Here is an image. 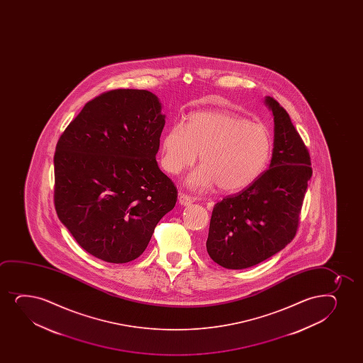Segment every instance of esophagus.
Here are the masks:
<instances>
[{"mask_svg":"<svg viewBox=\"0 0 363 363\" xmlns=\"http://www.w3.org/2000/svg\"><path fill=\"white\" fill-rule=\"evenodd\" d=\"M178 201H179V203L182 204V206H189V204L194 203V202L196 201V199L189 196V195H185V194H179Z\"/></svg>","mask_w":363,"mask_h":363,"instance_id":"34e87169","label":"esophagus"}]
</instances>
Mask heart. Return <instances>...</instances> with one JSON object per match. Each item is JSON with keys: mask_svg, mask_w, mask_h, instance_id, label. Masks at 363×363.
<instances>
[{"mask_svg": "<svg viewBox=\"0 0 363 363\" xmlns=\"http://www.w3.org/2000/svg\"><path fill=\"white\" fill-rule=\"evenodd\" d=\"M162 166L179 174L200 154L201 164L186 184L208 189L218 184L226 192L245 190L258 179L272 154V137L263 123L229 111H200L186 125L175 123L163 138Z\"/></svg>", "mask_w": 363, "mask_h": 363, "instance_id": "obj_1", "label": "heart"}]
</instances>
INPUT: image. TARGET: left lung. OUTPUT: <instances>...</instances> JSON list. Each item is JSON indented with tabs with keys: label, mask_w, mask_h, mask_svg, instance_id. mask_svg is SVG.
Returning <instances> with one entry per match:
<instances>
[{
	"label": "left lung",
	"mask_w": 363,
	"mask_h": 363,
	"mask_svg": "<svg viewBox=\"0 0 363 363\" xmlns=\"http://www.w3.org/2000/svg\"><path fill=\"white\" fill-rule=\"evenodd\" d=\"M265 104L275 125L270 166L250 186L218 202L209 224V257L233 270L255 267L292 241L313 175L308 149L287 111L271 96Z\"/></svg>",
	"instance_id": "left-lung-1"
}]
</instances>
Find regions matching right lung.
I'll use <instances>...</instances> for the list:
<instances>
[{
  "instance_id": "1",
  "label": "right lung",
  "mask_w": 363,
  "mask_h": 363,
  "mask_svg": "<svg viewBox=\"0 0 363 363\" xmlns=\"http://www.w3.org/2000/svg\"><path fill=\"white\" fill-rule=\"evenodd\" d=\"M162 106L145 89H113L84 105L55 155L58 218L79 246L108 263L143 255L174 208L177 189L156 154Z\"/></svg>"
}]
</instances>
